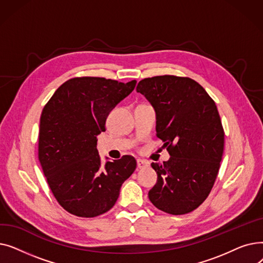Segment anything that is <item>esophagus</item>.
I'll return each instance as SVG.
<instances>
[{
    "instance_id": "34e87169",
    "label": "esophagus",
    "mask_w": 263,
    "mask_h": 263,
    "mask_svg": "<svg viewBox=\"0 0 263 263\" xmlns=\"http://www.w3.org/2000/svg\"><path fill=\"white\" fill-rule=\"evenodd\" d=\"M136 163H137V167H139L140 170H141V168H145V167L149 166V163H148L147 161H145V160H141V159H139V160L136 161Z\"/></svg>"
}]
</instances>
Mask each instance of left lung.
Listing matches in <instances>:
<instances>
[{
	"label": "left lung",
	"instance_id": "obj_1",
	"mask_svg": "<svg viewBox=\"0 0 263 263\" xmlns=\"http://www.w3.org/2000/svg\"><path fill=\"white\" fill-rule=\"evenodd\" d=\"M136 91L154 106L157 136L171 156L162 164L151 163L158 180L148 197L166 213L192 212L210 194L224 153L215 102L196 81L183 77L147 78Z\"/></svg>",
	"mask_w": 263,
	"mask_h": 263
}]
</instances>
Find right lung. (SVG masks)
<instances>
[{
	"label": "right lung",
	"instance_id": "obj_1",
	"mask_svg": "<svg viewBox=\"0 0 263 263\" xmlns=\"http://www.w3.org/2000/svg\"><path fill=\"white\" fill-rule=\"evenodd\" d=\"M136 81L121 83L96 77L66 81L40 116L38 159L54 197L80 217H95L115 204L122 183L136 161L123 156L104 166L97 150V135L116 104L129 96Z\"/></svg>",
	"mask_w": 263,
	"mask_h": 263
}]
</instances>
